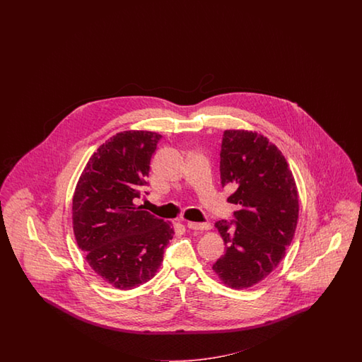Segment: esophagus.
Listing matches in <instances>:
<instances>
[{
	"instance_id": "esophagus-1",
	"label": "esophagus",
	"mask_w": 362,
	"mask_h": 362,
	"mask_svg": "<svg viewBox=\"0 0 362 362\" xmlns=\"http://www.w3.org/2000/svg\"><path fill=\"white\" fill-rule=\"evenodd\" d=\"M187 227L189 228V230H211V223L209 221H206V223H195V221H188L187 223Z\"/></svg>"
}]
</instances>
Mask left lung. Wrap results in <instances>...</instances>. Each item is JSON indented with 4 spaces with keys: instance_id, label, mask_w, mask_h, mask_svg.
<instances>
[{
    "instance_id": "left-lung-1",
    "label": "left lung",
    "mask_w": 362,
    "mask_h": 362,
    "mask_svg": "<svg viewBox=\"0 0 362 362\" xmlns=\"http://www.w3.org/2000/svg\"><path fill=\"white\" fill-rule=\"evenodd\" d=\"M220 179L223 187H236L227 200L238 211L235 220L215 224L226 252L212 269L230 288L247 289L274 271L292 243L298 219L296 182L274 143L247 130L223 134Z\"/></svg>"
}]
</instances>
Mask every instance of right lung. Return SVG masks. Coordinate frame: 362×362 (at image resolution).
Returning a JSON list of instances; mask_svg holds the SVG:
<instances>
[{
	"mask_svg": "<svg viewBox=\"0 0 362 362\" xmlns=\"http://www.w3.org/2000/svg\"><path fill=\"white\" fill-rule=\"evenodd\" d=\"M160 138L136 130L111 136L88 159L73 197L78 247L95 274L123 291L153 279L174 236L170 221L135 206Z\"/></svg>",
	"mask_w": 362,
	"mask_h": 362,
	"instance_id": "1",
	"label": "right lung"
}]
</instances>
